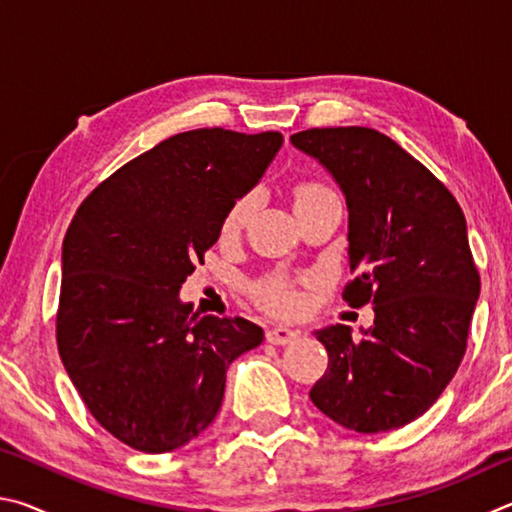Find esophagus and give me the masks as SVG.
I'll use <instances>...</instances> for the list:
<instances>
[{"instance_id":"1","label":"esophagus","mask_w":512,"mask_h":512,"mask_svg":"<svg viewBox=\"0 0 512 512\" xmlns=\"http://www.w3.org/2000/svg\"><path fill=\"white\" fill-rule=\"evenodd\" d=\"M300 336V332L296 329H289V327H271L266 332V341L271 345H287L293 343Z\"/></svg>"}]
</instances>
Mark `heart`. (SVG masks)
<instances>
[{"label": "heart", "instance_id": "obj_1", "mask_svg": "<svg viewBox=\"0 0 512 512\" xmlns=\"http://www.w3.org/2000/svg\"><path fill=\"white\" fill-rule=\"evenodd\" d=\"M325 194H332V192H329L323 183H316V180H302V183L293 187L296 205L316 201V198ZM253 210H255L253 194L237 198L223 219V235H235V232L244 228ZM255 300L259 307L271 311L275 316H291L302 307V296L296 287V282L287 280V277H271V280L259 284L255 289Z\"/></svg>", "mask_w": 512, "mask_h": 512}]
</instances>
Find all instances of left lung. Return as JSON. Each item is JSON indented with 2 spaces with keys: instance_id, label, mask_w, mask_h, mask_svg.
<instances>
[{
  "instance_id": "left-lung-1",
  "label": "left lung",
  "mask_w": 512,
  "mask_h": 512,
  "mask_svg": "<svg viewBox=\"0 0 512 512\" xmlns=\"http://www.w3.org/2000/svg\"><path fill=\"white\" fill-rule=\"evenodd\" d=\"M291 142L332 173L348 201L357 277L343 300L375 305L361 341L348 325L316 332L329 363L309 397L345 429H400L443 395L467 348L481 277L463 210L422 162L375 128H309Z\"/></svg>"
}]
</instances>
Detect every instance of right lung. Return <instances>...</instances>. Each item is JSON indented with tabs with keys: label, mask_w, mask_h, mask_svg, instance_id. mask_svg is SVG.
Instances as JSON below:
<instances>
[{
	"label": "right lung",
	"mask_w": 512,
	"mask_h": 512,
	"mask_svg": "<svg viewBox=\"0 0 512 512\" xmlns=\"http://www.w3.org/2000/svg\"><path fill=\"white\" fill-rule=\"evenodd\" d=\"M280 146L275 131L178 133L76 210L63 241L58 352L119 443L146 454L187 445L219 413L230 363L264 341L241 316H192L178 291Z\"/></svg>",
	"instance_id": "1"
}]
</instances>
